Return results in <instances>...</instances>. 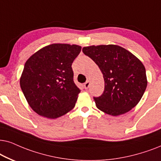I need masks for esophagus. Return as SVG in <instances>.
<instances>
[{"label":"esophagus","mask_w":161,"mask_h":161,"mask_svg":"<svg viewBox=\"0 0 161 161\" xmlns=\"http://www.w3.org/2000/svg\"><path fill=\"white\" fill-rule=\"evenodd\" d=\"M90 85H91V82H90V81H87V82L84 84V87L85 89H87L90 87Z\"/></svg>","instance_id":"34e87169"}]
</instances>
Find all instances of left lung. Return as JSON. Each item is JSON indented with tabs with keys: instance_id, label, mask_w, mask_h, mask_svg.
<instances>
[{
	"instance_id": "obj_1",
	"label": "left lung",
	"mask_w": 161,
	"mask_h": 161,
	"mask_svg": "<svg viewBox=\"0 0 161 161\" xmlns=\"http://www.w3.org/2000/svg\"><path fill=\"white\" fill-rule=\"evenodd\" d=\"M82 51L95 62L104 77V91L93 98L97 108L117 116L136 107L147 86L146 69L140 59L117 45L87 46Z\"/></svg>"
}]
</instances>
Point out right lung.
I'll use <instances>...</instances> for the list:
<instances>
[{
    "mask_svg": "<svg viewBox=\"0 0 161 161\" xmlns=\"http://www.w3.org/2000/svg\"><path fill=\"white\" fill-rule=\"evenodd\" d=\"M82 47L53 43L28 59L20 85L28 104L41 116L54 119L71 110L79 90L74 82L73 62Z\"/></svg>",
    "mask_w": 161,
    "mask_h": 161,
    "instance_id": "add662e5",
    "label": "right lung"
}]
</instances>
